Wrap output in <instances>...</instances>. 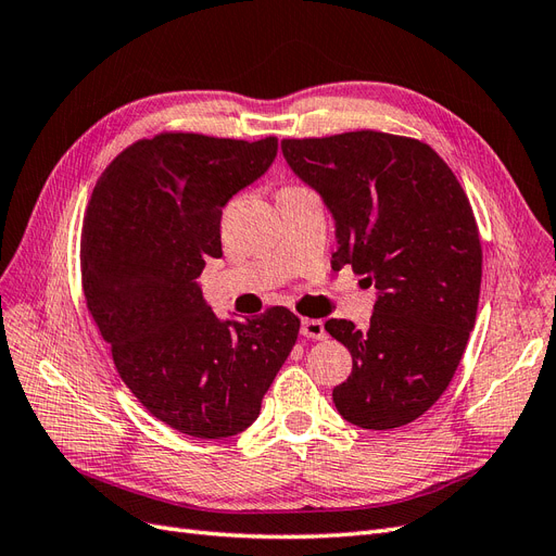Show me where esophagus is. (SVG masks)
Returning <instances> with one entry per match:
<instances>
[{"label": "esophagus", "mask_w": 556, "mask_h": 556, "mask_svg": "<svg viewBox=\"0 0 556 556\" xmlns=\"http://www.w3.org/2000/svg\"><path fill=\"white\" fill-rule=\"evenodd\" d=\"M301 336H306V339H315V341H323L327 339V331H325V323L323 319H301Z\"/></svg>", "instance_id": "1"}]
</instances>
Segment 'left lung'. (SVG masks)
<instances>
[{"label": "left lung", "mask_w": 556, "mask_h": 556, "mask_svg": "<svg viewBox=\"0 0 556 556\" xmlns=\"http://www.w3.org/2000/svg\"><path fill=\"white\" fill-rule=\"evenodd\" d=\"M280 148L331 213V266L350 264L378 290L368 329L325 325L352 355L333 406L362 429L408 425L447 390L476 325L482 250L466 192L435 150L394 134L285 139Z\"/></svg>", "instance_id": "1"}]
</instances>
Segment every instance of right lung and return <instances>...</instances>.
Masks as SVG:
<instances>
[{"label":"right lung","mask_w":556,"mask_h":556,"mask_svg":"<svg viewBox=\"0 0 556 556\" xmlns=\"http://www.w3.org/2000/svg\"><path fill=\"white\" fill-rule=\"evenodd\" d=\"M278 139L160 134L123 150L97 180L83 217V292L123 382L146 410L194 439L255 422L296 343L282 306L217 317L197 280L223 257L227 201L262 178Z\"/></svg>","instance_id":"right-lung-1"}]
</instances>
